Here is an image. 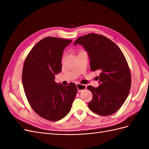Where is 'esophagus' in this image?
Returning <instances> with one entry per match:
<instances>
[{"instance_id":"34e87169","label":"esophagus","mask_w":149,"mask_h":149,"mask_svg":"<svg viewBox=\"0 0 149 149\" xmlns=\"http://www.w3.org/2000/svg\"><path fill=\"white\" fill-rule=\"evenodd\" d=\"M76 86H77V88H78V92H81V91H84V89H86V88H87L86 85L81 84H80V83H78L77 84H76Z\"/></svg>"}]
</instances>
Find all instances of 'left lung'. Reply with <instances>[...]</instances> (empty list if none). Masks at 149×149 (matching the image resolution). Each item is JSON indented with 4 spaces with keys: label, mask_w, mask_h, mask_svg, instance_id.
Segmentation results:
<instances>
[{
    "label": "left lung",
    "mask_w": 149,
    "mask_h": 149,
    "mask_svg": "<svg viewBox=\"0 0 149 149\" xmlns=\"http://www.w3.org/2000/svg\"><path fill=\"white\" fill-rule=\"evenodd\" d=\"M76 44L88 52L91 71L101 72L100 86L87 87L93 94L89 108L101 116L115 113L123 105L131 86V74L123 53L110 39L96 33L78 38L74 45Z\"/></svg>",
    "instance_id": "8db88e82"
}]
</instances>
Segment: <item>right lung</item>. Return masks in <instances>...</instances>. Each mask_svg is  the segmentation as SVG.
Wrapping results in <instances>:
<instances>
[{"label": "right lung", "mask_w": 149, "mask_h": 149, "mask_svg": "<svg viewBox=\"0 0 149 149\" xmlns=\"http://www.w3.org/2000/svg\"><path fill=\"white\" fill-rule=\"evenodd\" d=\"M71 42L57 37L44 38L25 60L22 79L25 96L36 113L48 120L65 118L78 91L73 83L63 86L55 81V75L61 70L64 49Z\"/></svg>", "instance_id": "add662e5"}]
</instances>
